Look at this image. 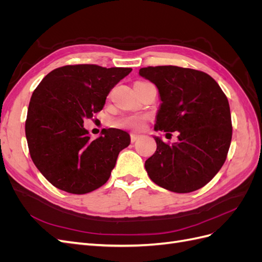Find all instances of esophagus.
Instances as JSON below:
<instances>
[{
    "mask_svg": "<svg viewBox=\"0 0 262 262\" xmlns=\"http://www.w3.org/2000/svg\"><path fill=\"white\" fill-rule=\"evenodd\" d=\"M139 138H140V136H138V134H134V133H131V134H130V139H131L132 143H134V142L138 141Z\"/></svg>",
    "mask_w": 262,
    "mask_h": 262,
    "instance_id": "1",
    "label": "esophagus"
}]
</instances>
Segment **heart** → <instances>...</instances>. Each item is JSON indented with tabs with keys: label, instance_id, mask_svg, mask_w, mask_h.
Instances as JSON below:
<instances>
[{
	"label": "heart",
	"instance_id": "b5f03b06",
	"mask_svg": "<svg viewBox=\"0 0 262 262\" xmlns=\"http://www.w3.org/2000/svg\"><path fill=\"white\" fill-rule=\"evenodd\" d=\"M146 122V117L144 115L134 114V115H126L120 118L116 119L113 122L114 126L120 129H126L132 131H141L144 128Z\"/></svg>",
	"mask_w": 262,
	"mask_h": 262
}]
</instances>
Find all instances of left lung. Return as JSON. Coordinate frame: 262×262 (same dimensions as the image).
<instances>
[{
	"instance_id": "8db88e82",
	"label": "left lung",
	"mask_w": 262,
	"mask_h": 262,
	"mask_svg": "<svg viewBox=\"0 0 262 262\" xmlns=\"http://www.w3.org/2000/svg\"><path fill=\"white\" fill-rule=\"evenodd\" d=\"M156 85L162 104L155 130L178 131V142L154 137L157 148L145 169L157 186L177 193L202 188L223 166L232 141V118L226 95L209 74L175 66L140 69Z\"/></svg>"
}]
</instances>
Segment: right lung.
<instances>
[{"instance_id": "add662e5", "label": "right lung", "mask_w": 262, "mask_h": 262, "mask_svg": "<svg viewBox=\"0 0 262 262\" xmlns=\"http://www.w3.org/2000/svg\"><path fill=\"white\" fill-rule=\"evenodd\" d=\"M132 71L75 64L47 74L31 95L25 123L30 157L55 188L74 194L105 185L130 136L102 129L91 139L84 120L104 108L109 92Z\"/></svg>"}]
</instances>
